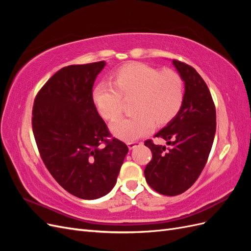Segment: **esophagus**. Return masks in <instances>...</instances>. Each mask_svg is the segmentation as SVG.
I'll return each mask as SVG.
<instances>
[{
	"label": "esophagus",
	"instance_id": "34e87169",
	"mask_svg": "<svg viewBox=\"0 0 251 251\" xmlns=\"http://www.w3.org/2000/svg\"><path fill=\"white\" fill-rule=\"evenodd\" d=\"M141 142H137V141H132V142H127V147L130 150L135 149L137 146H140Z\"/></svg>",
	"mask_w": 251,
	"mask_h": 251
}]
</instances>
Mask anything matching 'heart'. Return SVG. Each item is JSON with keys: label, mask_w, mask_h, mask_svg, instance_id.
I'll return each instance as SVG.
<instances>
[{"label": "heart", "mask_w": 251, "mask_h": 251, "mask_svg": "<svg viewBox=\"0 0 251 251\" xmlns=\"http://www.w3.org/2000/svg\"><path fill=\"white\" fill-rule=\"evenodd\" d=\"M113 85L100 82L92 91V100L100 116L115 121L123 111V98L133 97V114L111 126L116 137L133 141L154 126L168 125L177 116L184 98V82L173 70L159 71L142 63L121 66L113 74Z\"/></svg>", "instance_id": "obj_1"}]
</instances>
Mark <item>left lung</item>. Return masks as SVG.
I'll return each mask as SVG.
<instances>
[{
	"mask_svg": "<svg viewBox=\"0 0 251 251\" xmlns=\"http://www.w3.org/2000/svg\"><path fill=\"white\" fill-rule=\"evenodd\" d=\"M173 65L184 81L183 103L177 116L155 135L169 147L151 139L144 142L153 154L144 170L146 180L154 191L165 196L184 193L198 179L209 156L217 125L215 103L200 74L177 59H173Z\"/></svg>",
	"mask_w": 251,
	"mask_h": 251,
	"instance_id": "1",
	"label": "left lung"
}]
</instances>
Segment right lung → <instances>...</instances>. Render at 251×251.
<instances>
[{
	"instance_id": "1",
	"label": "right lung",
	"mask_w": 251,
	"mask_h": 251,
	"mask_svg": "<svg viewBox=\"0 0 251 251\" xmlns=\"http://www.w3.org/2000/svg\"><path fill=\"white\" fill-rule=\"evenodd\" d=\"M104 60L58 70L35 96L32 130L46 168L68 193L85 200L107 195L128 149L112 138L92 100Z\"/></svg>"
}]
</instances>
